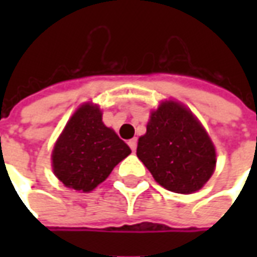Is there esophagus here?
<instances>
[{"instance_id":"1","label":"esophagus","mask_w":257,"mask_h":257,"mask_svg":"<svg viewBox=\"0 0 257 257\" xmlns=\"http://www.w3.org/2000/svg\"><path fill=\"white\" fill-rule=\"evenodd\" d=\"M128 145H129V147H131V150L135 151V150H136V147H138V139H136V138L131 139L128 142Z\"/></svg>"}]
</instances>
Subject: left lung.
I'll return each mask as SVG.
<instances>
[{
	"label": "left lung",
	"mask_w": 257,
	"mask_h": 257,
	"mask_svg": "<svg viewBox=\"0 0 257 257\" xmlns=\"http://www.w3.org/2000/svg\"><path fill=\"white\" fill-rule=\"evenodd\" d=\"M136 154L157 183L173 193L202 189L215 172L216 151L209 135L178 101H162L151 112Z\"/></svg>",
	"instance_id": "8db88e82"
}]
</instances>
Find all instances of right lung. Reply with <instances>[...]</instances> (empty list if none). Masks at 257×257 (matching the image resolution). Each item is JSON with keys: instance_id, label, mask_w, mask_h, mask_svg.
I'll return each mask as SVG.
<instances>
[{"instance_id": "add662e5", "label": "right lung", "mask_w": 257, "mask_h": 257, "mask_svg": "<svg viewBox=\"0 0 257 257\" xmlns=\"http://www.w3.org/2000/svg\"><path fill=\"white\" fill-rule=\"evenodd\" d=\"M129 154V146L103 123L99 106L85 103L55 143L53 172L68 189L89 193Z\"/></svg>"}]
</instances>
